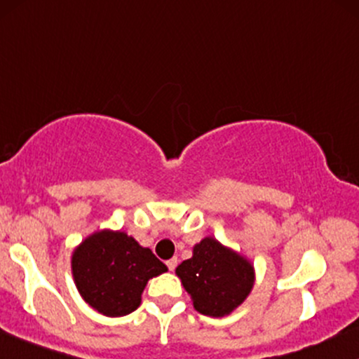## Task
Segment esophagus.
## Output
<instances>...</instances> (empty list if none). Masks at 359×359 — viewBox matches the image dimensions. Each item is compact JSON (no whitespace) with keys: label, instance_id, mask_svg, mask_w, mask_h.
I'll use <instances>...</instances> for the list:
<instances>
[{"label":"esophagus","instance_id":"34e87169","mask_svg":"<svg viewBox=\"0 0 359 359\" xmlns=\"http://www.w3.org/2000/svg\"><path fill=\"white\" fill-rule=\"evenodd\" d=\"M177 264H179V259H177V257H172V259H168V261H167V267L170 271H174Z\"/></svg>","mask_w":359,"mask_h":359}]
</instances>
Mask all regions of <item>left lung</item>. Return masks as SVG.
<instances>
[{
  "label": "left lung",
  "instance_id": "1",
  "mask_svg": "<svg viewBox=\"0 0 359 359\" xmlns=\"http://www.w3.org/2000/svg\"><path fill=\"white\" fill-rule=\"evenodd\" d=\"M175 274L192 297L196 311L222 318L244 303L254 286V266L214 237L194 245L191 259L177 266Z\"/></svg>",
  "mask_w": 359,
  "mask_h": 359
}]
</instances>
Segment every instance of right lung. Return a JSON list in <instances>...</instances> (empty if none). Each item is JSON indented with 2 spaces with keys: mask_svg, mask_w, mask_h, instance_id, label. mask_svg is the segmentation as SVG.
<instances>
[{
  "mask_svg": "<svg viewBox=\"0 0 359 359\" xmlns=\"http://www.w3.org/2000/svg\"><path fill=\"white\" fill-rule=\"evenodd\" d=\"M167 266L149 248L122 231H98L73 250L72 273L76 289L103 316H127L142 303L149 279Z\"/></svg>",
  "mask_w": 359,
  "mask_h": 359,
  "instance_id": "obj_1",
  "label": "right lung"
}]
</instances>
